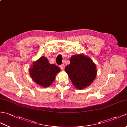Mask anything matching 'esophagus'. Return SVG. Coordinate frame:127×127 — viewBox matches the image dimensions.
Returning <instances> with one entry per match:
<instances>
[{"instance_id":"1","label":"esophagus","mask_w":127,"mask_h":127,"mask_svg":"<svg viewBox=\"0 0 127 127\" xmlns=\"http://www.w3.org/2000/svg\"><path fill=\"white\" fill-rule=\"evenodd\" d=\"M59 66H60V68L62 70H63L64 69V66H65V65H64V64H62V65H61Z\"/></svg>"}]
</instances>
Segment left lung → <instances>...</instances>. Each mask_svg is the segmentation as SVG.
Segmentation results:
<instances>
[{"instance_id":"8db88e82","label":"left lung","mask_w":127,"mask_h":127,"mask_svg":"<svg viewBox=\"0 0 127 127\" xmlns=\"http://www.w3.org/2000/svg\"><path fill=\"white\" fill-rule=\"evenodd\" d=\"M65 70L72 84L79 90L91 85L97 72L95 63L89 57L82 54L71 56L70 64Z\"/></svg>"}]
</instances>
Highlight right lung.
<instances>
[{"mask_svg":"<svg viewBox=\"0 0 127 127\" xmlns=\"http://www.w3.org/2000/svg\"><path fill=\"white\" fill-rule=\"evenodd\" d=\"M60 70L58 66L50 64L47 58L42 56L33 62V65L29 69V73L36 84L43 87H48L54 81L56 75Z\"/></svg>","mask_w":127,"mask_h":127,"instance_id":"1","label":"right lung"}]
</instances>
